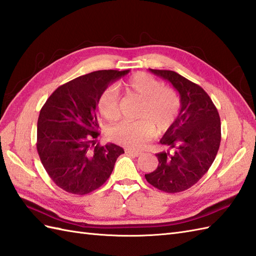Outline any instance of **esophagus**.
I'll list each match as a JSON object with an SVG mask.
<instances>
[{
    "label": "esophagus",
    "instance_id": "obj_1",
    "mask_svg": "<svg viewBox=\"0 0 256 256\" xmlns=\"http://www.w3.org/2000/svg\"><path fill=\"white\" fill-rule=\"evenodd\" d=\"M126 152L128 154V155L133 156V157H138L142 155L140 152H138V150H130V148H126Z\"/></svg>",
    "mask_w": 256,
    "mask_h": 256
}]
</instances>
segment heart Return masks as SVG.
Here are the masks:
<instances>
[{"label":"heart","mask_w":256,"mask_h":256,"mask_svg":"<svg viewBox=\"0 0 256 256\" xmlns=\"http://www.w3.org/2000/svg\"><path fill=\"white\" fill-rule=\"evenodd\" d=\"M130 96L142 101L138 121H124L109 132L110 138L130 150H140L155 132L162 134L171 128L180 111L179 94L170 87L146 73H136L123 84ZM98 111L106 121L114 122L120 116V98L114 86H108L100 94Z\"/></svg>","instance_id":"obj_1"}]
</instances>
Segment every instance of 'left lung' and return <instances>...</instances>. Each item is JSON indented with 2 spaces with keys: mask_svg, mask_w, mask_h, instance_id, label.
Returning a JSON list of instances; mask_svg holds the SVG:
<instances>
[{
  "mask_svg": "<svg viewBox=\"0 0 256 256\" xmlns=\"http://www.w3.org/2000/svg\"><path fill=\"white\" fill-rule=\"evenodd\" d=\"M152 73L171 82L180 94V112L160 142L168 152L156 154L158 167L145 174L147 182L167 193L190 188L203 176L216 158L222 140L220 118L203 88L174 70Z\"/></svg>",
  "mask_w": 256,
  "mask_h": 256,
  "instance_id": "1",
  "label": "left lung"
}]
</instances>
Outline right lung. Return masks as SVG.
Segmentation results:
<instances>
[{
    "instance_id": "obj_1",
    "label": "right lung",
    "mask_w": 256,
    "mask_h": 256,
    "mask_svg": "<svg viewBox=\"0 0 256 256\" xmlns=\"http://www.w3.org/2000/svg\"><path fill=\"white\" fill-rule=\"evenodd\" d=\"M130 70H96L58 87L40 110L37 150L51 180L65 192L85 195L109 179L118 157L116 144H97V104L109 84Z\"/></svg>"
}]
</instances>
